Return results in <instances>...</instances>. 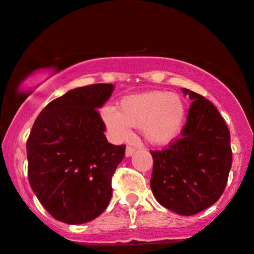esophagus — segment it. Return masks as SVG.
I'll return each mask as SVG.
<instances>
[{
  "mask_svg": "<svg viewBox=\"0 0 254 254\" xmlns=\"http://www.w3.org/2000/svg\"><path fill=\"white\" fill-rule=\"evenodd\" d=\"M135 151H136V149H135V147H132V146H127V150H125V156H127V157L131 156V155L134 154Z\"/></svg>",
  "mask_w": 254,
  "mask_h": 254,
  "instance_id": "obj_1",
  "label": "esophagus"
}]
</instances>
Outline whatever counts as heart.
Listing matches in <instances>:
<instances>
[{"label":"heart","mask_w":254,"mask_h":254,"mask_svg":"<svg viewBox=\"0 0 254 254\" xmlns=\"http://www.w3.org/2000/svg\"><path fill=\"white\" fill-rule=\"evenodd\" d=\"M186 107L177 94L147 92L130 95L119 103L118 110L107 107L102 117L117 140L129 139L131 127H141L149 142L165 145L175 139L184 125Z\"/></svg>","instance_id":"1"}]
</instances>
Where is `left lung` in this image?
Returning a JSON list of instances; mask_svg holds the SVG:
<instances>
[{"label":"left lung","mask_w":254,"mask_h":254,"mask_svg":"<svg viewBox=\"0 0 254 254\" xmlns=\"http://www.w3.org/2000/svg\"><path fill=\"white\" fill-rule=\"evenodd\" d=\"M192 100L181 137L151 151V186L160 205L182 216L212 206L226 189L231 166L230 130L215 105L189 89Z\"/></svg>","instance_id":"1"}]
</instances>
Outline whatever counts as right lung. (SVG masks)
<instances>
[{"mask_svg":"<svg viewBox=\"0 0 254 254\" xmlns=\"http://www.w3.org/2000/svg\"><path fill=\"white\" fill-rule=\"evenodd\" d=\"M113 90V84H92L52 100L27 140L29 185L61 222H89L109 205L112 177L125 155V145L108 142L98 113Z\"/></svg>","mask_w":254,"mask_h":254,"instance_id":"right-lung-1","label":"right lung"}]
</instances>
